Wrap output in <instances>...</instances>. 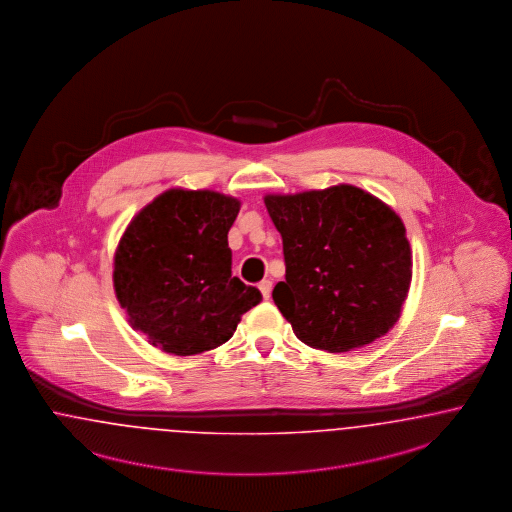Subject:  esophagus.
Segmentation results:
<instances>
[{"label":"esophagus","mask_w":512,"mask_h":512,"mask_svg":"<svg viewBox=\"0 0 512 512\" xmlns=\"http://www.w3.org/2000/svg\"><path fill=\"white\" fill-rule=\"evenodd\" d=\"M259 291H261V295H263V299H268L270 297V291H272V282L270 280H263L261 284H259Z\"/></svg>","instance_id":"34e87169"}]
</instances>
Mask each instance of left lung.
<instances>
[{
  "label": "left lung",
  "mask_w": 512,
  "mask_h": 512,
  "mask_svg": "<svg viewBox=\"0 0 512 512\" xmlns=\"http://www.w3.org/2000/svg\"><path fill=\"white\" fill-rule=\"evenodd\" d=\"M284 242L286 282L272 299L299 341L348 352L398 322L411 284L406 226L352 184L265 196Z\"/></svg>",
  "instance_id": "obj_1"
}]
</instances>
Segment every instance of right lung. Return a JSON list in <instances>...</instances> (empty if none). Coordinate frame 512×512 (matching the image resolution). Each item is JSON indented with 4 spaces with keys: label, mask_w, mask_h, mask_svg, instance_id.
<instances>
[{
    "label": "right lung",
    "mask_w": 512,
    "mask_h": 512,
    "mask_svg": "<svg viewBox=\"0 0 512 512\" xmlns=\"http://www.w3.org/2000/svg\"><path fill=\"white\" fill-rule=\"evenodd\" d=\"M240 200L171 188L133 217L114 255V291L152 347L192 356L221 347L261 291L232 276L228 230Z\"/></svg>",
    "instance_id": "right-lung-1"
}]
</instances>
